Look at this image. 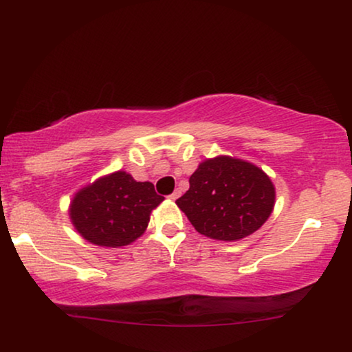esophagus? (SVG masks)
<instances>
[{
	"mask_svg": "<svg viewBox=\"0 0 352 352\" xmlns=\"http://www.w3.org/2000/svg\"><path fill=\"white\" fill-rule=\"evenodd\" d=\"M179 195H181V190L176 189V190L173 192V194L170 195V199H171V200H176V199H179Z\"/></svg>",
	"mask_w": 352,
	"mask_h": 352,
	"instance_id": "34e87169",
	"label": "esophagus"
}]
</instances>
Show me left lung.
Segmentation results:
<instances>
[{"label":"left lung","instance_id":"1","mask_svg":"<svg viewBox=\"0 0 352 352\" xmlns=\"http://www.w3.org/2000/svg\"><path fill=\"white\" fill-rule=\"evenodd\" d=\"M189 184L176 205L197 232L221 242H237L256 232L276 205L271 177L243 158H205Z\"/></svg>","mask_w":352,"mask_h":352}]
</instances>
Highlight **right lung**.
<instances>
[{
    "instance_id": "right-lung-1",
    "label": "right lung",
    "mask_w": 352,
    "mask_h": 352,
    "mask_svg": "<svg viewBox=\"0 0 352 352\" xmlns=\"http://www.w3.org/2000/svg\"><path fill=\"white\" fill-rule=\"evenodd\" d=\"M163 200L152 182H138L128 171L118 170L76 190L69 205V218L89 243L120 248L146 232L152 211Z\"/></svg>"
}]
</instances>
